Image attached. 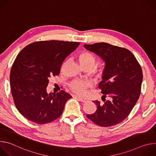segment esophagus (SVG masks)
Returning a JSON list of instances; mask_svg holds the SVG:
<instances>
[{"instance_id": "34e87169", "label": "esophagus", "mask_w": 156, "mask_h": 156, "mask_svg": "<svg viewBox=\"0 0 156 156\" xmlns=\"http://www.w3.org/2000/svg\"><path fill=\"white\" fill-rule=\"evenodd\" d=\"M75 98H76L78 101H81V102H86V99H85L80 98H78V97H75Z\"/></svg>"}]
</instances>
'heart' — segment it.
<instances>
[{
	"label": "heart",
	"mask_w": 156,
	"mask_h": 156,
	"mask_svg": "<svg viewBox=\"0 0 156 156\" xmlns=\"http://www.w3.org/2000/svg\"><path fill=\"white\" fill-rule=\"evenodd\" d=\"M78 60L83 68L92 69L96 62V57L90 52L83 51L78 55ZM103 73V69H99L95 71V75L99 78ZM70 90L75 94L83 96L86 91L92 87V83L89 80H75L69 85Z\"/></svg>",
	"instance_id": "1"
}]
</instances>
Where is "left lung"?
Segmentation results:
<instances>
[{"instance_id":"obj_1","label":"left lung","mask_w":156,"mask_h":156,"mask_svg":"<svg viewBox=\"0 0 156 156\" xmlns=\"http://www.w3.org/2000/svg\"><path fill=\"white\" fill-rule=\"evenodd\" d=\"M84 47L101 57L105 63L103 80L99 84L104 102L93 101L97 110L86 117L101 126L117 125L128 116L140 96L143 81L141 66L134 55L123 48L105 42L84 44ZM106 97L109 100H106Z\"/></svg>"}]
</instances>
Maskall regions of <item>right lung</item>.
Segmentation results:
<instances>
[{
    "instance_id": "right-lung-1",
    "label": "right lung",
    "mask_w": 156,
    "mask_h": 156,
    "mask_svg": "<svg viewBox=\"0 0 156 156\" xmlns=\"http://www.w3.org/2000/svg\"><path fill=\"white\" fill-rule=\"evenodd\" d=\"M80 42L57 40L34 42L22 49L10 70V87L19 112L37 124L50 123L62 114L72 96L62 90L48 93L49 79L58 75L65 58Z\"/></svg>"
}]
</instances>
